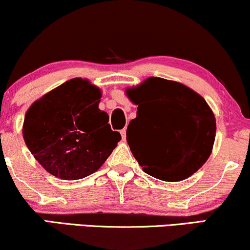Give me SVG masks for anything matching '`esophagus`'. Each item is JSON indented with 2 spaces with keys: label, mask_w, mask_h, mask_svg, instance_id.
Masks as SVG:
<instances>
[{
  "label": "esophagus",
  "mask_w": 250,
  "mask_h": 250,
  "mask_svg": "<svg viewBox=\"0 0 250 250\" xmlns=\"http://www.w3.org/2000/svg\"><path fill=\"white\" fill-rule=\"evenodd\" d=\"M120 132H121V136H122V140H123V141H125V129H122V130H121V131H120Z\"/></svg>",
  "instance_id": "esophagus-1"
}]
</instances>
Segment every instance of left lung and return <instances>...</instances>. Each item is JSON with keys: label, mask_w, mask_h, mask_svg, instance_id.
Masks as SVG:
<instances>
[{"label": "left lung", "mask_w": 250, "mask_h": 250, "mask_svg": "<svg viewBox=\"0 0 250 250\" xmlns=\"http://www.w3.org/2000/svg\"><path fill=\"white\" fill-rule=\"evenodd\" d=\"M137 116L127 128V142L146 174L176 182L207 162L216 137V119L208 104L185 85L150 77L127 90Z\"/></svg>", "instance_id": "left-lung-1"}]
</instances>
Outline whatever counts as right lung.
<instances>
[{"mask_svg":"<svg viewBox=\"0 0 250 250\" xmlns=\"http://www.w3.org/2000/svg\"><path fill=\"white\" fill-rule=\"evenodd\" d=\"M102 93L86 80L74 78L28 108L23 136L28 150L47 172L63 180L92 174L121 140L108 114L100 110Z\"/></svg>","mask_w":250,"mask_h":250,"instance_id":"right-lung-1","label":"right lung"}]
</instances>
